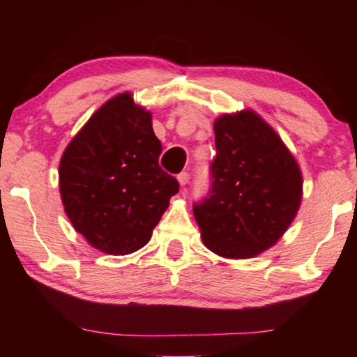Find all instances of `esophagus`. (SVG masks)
Masks as SVG:
<instances>
[{
    "label": "esophagus",
    "instance_id": "1",
    "mask_svg": "<svg viewBox=\"0 0 357 357\" xmlns=\"http://www.w3.org/2000/svg\"><path fill=\"white\" fill-rule=\"evenodd\" d=\"M177 180H178L180 187H185V185H187V183H188V180H190V175H188L187 172H182V174H178V177H177Z\"/></svg>",
    "mask_w": 357,
    "mask_h": 357
}]
</instances>
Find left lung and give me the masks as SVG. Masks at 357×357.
Returning <instances> with one entry per match:
<instances>
[{
  "label": "left lung",
  "mask_w": 357,
  "mask_h": 357,
  "mask_svg": "<svg viewBox=\"0 0 357 357\" xmlns=\"http://www.w3.org/2000/svg\"><path fill=\"white\" fill-rule=\"evenodd\" d=\"M211 190L193 206L202 241L219 257L260 255L282 237L302 202V172L281 136L250 109L214 121Z\"/></svg>",
  "instance_id": "left-lung-1"
}]
</instances>
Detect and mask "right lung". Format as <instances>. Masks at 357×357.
<instances>
[{"instance_id": "right-lung-1", "label": "right lung", "mask_w": 357, "mask_h": 357, "mask_svg": "<svg viewBox=\"0 0 357 357\" xmlns=\"http://www.w3.org/2000/svg\"><path fill=\"white\" fill-rule=\"evenodd\" d=\"M162 146L153 115L131 92L99 107L66 146L58 169L66 216L86 242L109 255H128L151 241L178 192L159 167Z\"/></svg>"}]
</instances>
